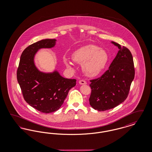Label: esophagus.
Listing matches in <instances>:
<instances>
[{
	"mask_svg": "<svg viewBox=\"0 0 152 152\" xmlns=\"http://www.w3.org/2000/svg\"><path fill=\"white\" fill-rule=\"evenodd\" d=\"M79 83L80 85H86V84H87V82L85 80H80Z\"/></svg>",
	"mask_w": 152,
	"mask_h": 152,
	"instance_id": "34e87169",
	"label": "esophagus"
}]
</instances>
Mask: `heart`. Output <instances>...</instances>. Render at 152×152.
<instances>
[{
	"instance_id": "1",
	"label": "heart",
	"mask_w": 152,
	"mask_h": 152,
	"mask_svg": "<svg viewBox=\"0 0 152 152\" xmlns=\"http://www.w3.org/2000/svg\"><path fill=\"white\" fill-rule=\"evenodd\" d=\"M75 62L81 64L83 71L89 77L99 75L104 69L108 60L107 52L94 44H88L80 47L72 55ZM66 67L72 69L73 64L69 59H64Z\"/></svg>"
}]
</instances>
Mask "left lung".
I'll list each match as a JSON object with an SVG mask.
<instances>
[{"mask_svg":"<svg viewBox=\"0 0 152 152\" xmlns=\"http://www.w3.org/2000/svg\"><path fill=\"white\" fill-rule=\"evenodd\" d=\"M119 50L109 69L100 77L91 80L89 99L93 108L104 111L113 108L126 99L134 77L132 55L125 47L112 42Z\"/></svg>","mask_w":152,"mask_h":152,"instance_id":"1","label":"left lung"}]
</instances>
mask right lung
<instances>
[{
    "label": "right lung",
    "instance_id": "obj_1",
    "mask_svg": "<svg viewBox=\"0 0 152 152\" xmlns=\"http://www.w3.org/2000/svg\"><path fill=\"white\" fill-rule=\"evenodd\" d=\"M56 39H46L27 47L22 52L17 71V79L24 99L30 106L44 113L58 110L68 92L76 86V79H66L57 70L40 71L35 64L37 52L42 48H52Z\"/></svg>",
    "mask_w": 152,
    "mask_h": 152
}]
</instances>
